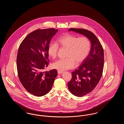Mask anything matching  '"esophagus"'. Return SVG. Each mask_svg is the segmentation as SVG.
Instances as JSON below:
<instances>
[{
  "label": "esophagus",
  "instance_id": "34e87169",
  "mask_svg": "<svg viewBox=\"0 0 124 124\" xmlns=\"http://www.w3.org/2000/svg\"><path fill=\"white\" fill-rule=\"evenodd\" d=\"M63 72V71H58V73L59 74H62Z\"/></svg>",
  "mask_w": 124,
  "mask_h": 124
}]
</instances>
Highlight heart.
Wrapping results in <instances>:
<instances>
[{
	"mask_svg": "<svg viewBox=\"0 0 124 124\" xmlns=\"http://www.w3.org/2000/svg\"><path fill=\"white\" fill-rule=\"evenodd\" d=\"M59 45L67 49L66 57L60 59L53 64V68L58 71H64L74 68L76 65L83 62L88 56L91 50V42L86 37H79L71 34H66L58 39ZM59 49V45L51 43L48 48L47 52L49 56L53 59L57 57Z\"/></svg>",
	"mask_w": 124,
	"mask_h": 124,
	"instance_id": "1",
	"label": "heart"
}]
</instances>
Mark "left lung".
Instances as JSON below:
<instances>
[{
	"label": "left lung",
	"instance_id": "obj_1",
	"mask_svg": "<svg viewBox=\"0 0 124 124\" xmlns=\"http://www.w3.org/2000/svg\"><path fill=\"white\" fill-rule=\"evenodd\" d=\"M73 31L85 36L91 41V48L87 57L79 67L72 72V78L68 87L74 95L81 97L94 89L99 83L104 68V50L94 34L87 30L70 28Z\"/></svg>",
	"mask_w": 124,
	"mask_h": 124
}]
</instances>
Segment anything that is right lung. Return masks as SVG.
Segmentation results:
<instances>
[{
	"mask_svg": "<svg viewBox=\"0 0 124 124\" xmlns=\"http://www.w3.org/2000/svg\"><path fill=\"white\" fill-rule=\"evenodd\" d=\"M58 31L54 28L36 30L24 38L18 48L17 67L19 80L28 92L36 96L48 93L58 75L55 69L43 71L49 64V45Z\"/></svg>",
	"mask_w": 124,
	"mask_h": 124,
	"instance_id": "add662e5",
	"label": "right lung"
}]
</instances>
